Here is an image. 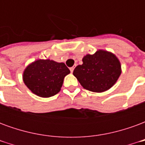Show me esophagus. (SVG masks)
<instances>
[{
	"label": "esophagus",
	"instance_id": "1",
	"mask_svg": "<svg viewBox=\"0 0 145 145\" xmlns=\"http://www.w3.org/2000/svg\"><path fill=\"white\" fill-rule=\"evenodd\" d=\"M74 67H71V68H70V71H71V72L72 73L73 71H74Z\"/></svg>",
	"mask_w": 145,
	"mask_h": 145
}]
</instances>
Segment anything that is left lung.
Segmentation results:
<instances>
[{
  "label": "left lung",
  "instance_id": "1",
  "mask_svg": "<svg viewBox=\"0 0 145 145\" xmlns=\"http://www.w3.org/2000/svg\"><path fill=\"white\" fill-rule=\"evenodd\" d=\"M83 63L76 67L73 74L85 89L103 92L115 84L121 74V65L114 54L105 50L88 54Z\"/></svg>",
  "mask_w": 145,
  "mask_h": 145
}]
</instances>
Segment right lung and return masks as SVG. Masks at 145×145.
<instances>
[{"instance_id":"1","label":"right lung","mask_w":145,"mask_h":145,"mask_svg":"<svg viewBox=\"0 0 145 145\" xmlns=\"http://www.w3.org/2000/svg\"><path fill=\"white\" fill-rule=\"evenodd\" d=\"M68 74L70 70L65 63L50 60H38L25 68L23 81L33 93L48 98L60 91L63 78Z\"/></svg>"}]
</instances>
